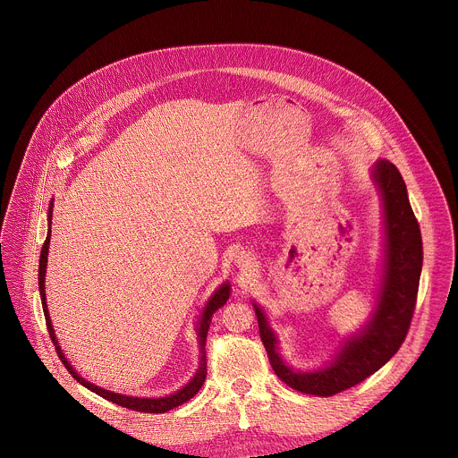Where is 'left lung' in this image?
Listing matches in <instances>:
<instances>
[{"mask_svg":"<svg viewBox=\"0 0 458 458\" xmlns=\"http://www.w3.org/2000/svg\"><path fill=\"white\" fill-rule=\"evenodd\" d=\"M372 178L385 208V275L372 319L345 340L336 356L316 372H294L276 352V336L258 305L259 335L275 374L293 390L333 396L349 390L392 360L405 340L416 307L423 245L420 224L412 213L405 183L388 160H377Z\"/></svg>","mask_w":458,"mask_h":458,"instance_id":"8db88e82","label":"left lung"}]
</instances>
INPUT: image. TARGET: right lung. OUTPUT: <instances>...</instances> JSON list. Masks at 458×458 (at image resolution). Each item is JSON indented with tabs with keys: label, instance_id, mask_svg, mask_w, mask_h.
Segmentation results:
<instances>
[{
	"label": "right lung",
	"instance_id": "1",
	"mask_svg": "<svg viewBox=\"0 0 458 458\" xmlns=\"http://www.w3.org/2000/svg\"><path fill=\"white\" fill-rule=\"evenodd\" d=\"M51 209H53V200H51V206H49V231H47V238L42 245V252H40V262H38V289H40V298H42V309H44V316H46V325H47V331H49V336L56 347V352L62 360V363L65 365L66 370L72 374V377L86 386L88 390H91L97 394H100L102 398H107L109 402L113 403H118L122 407H127V409H133V411H139V412H167L182 403H185L187 400H191L194 394H196L200 386L204 385V379H206V351H204V345H206V335H208V329H209V323H211V318L213 314L224 307V303L229 300V294H231V285L229 284H222L215 294L208 300L200 318H199V323H197V338H199V351H200V358H199V369H197L196 376L189 381V385H185L182 390H178L173 394H167V396H160V398H140V396H129V394H120V393L109 392V390H104V388H98L95 385H91L89 381H86L84 377H81L73 367L68 363V360L56 340V333H55V327L51 325V318H49V310H47V301H46V267H47V250H49V242H51V220H53V215H51Z\"/></svg>",
	"mask_w": 458,
	"mask_h": 458
}]
</instances>
